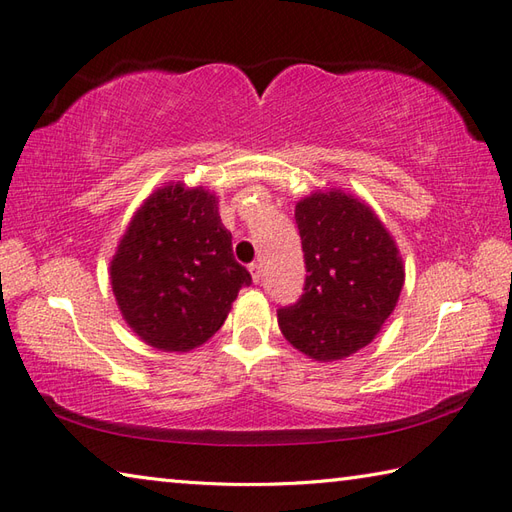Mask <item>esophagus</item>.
I'll return each mask as SVG.
<instances>
[{
    "mask_svg": "<svg viewBox=\"0 0 512 512\" xmlns=\"http://www.w3.org/2000/svg\"><path fill=\"white\" fill-rule=\"evenodd\" d=\"M248 270H250V275H253V281L255 284H259V281H262V277H264V273H262V264L259 262H253L248 266Z\"/></svg>",
    "mask_w": 512,
    "mask_h": 512,
    "instance_id": "obj_1",
    "label": "esophagus"
}]
</instances>
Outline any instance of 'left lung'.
<instances>
[{
	"mask_svg": "<svg viewBox=\"0 0 512 512\" xmlns=\"http://www.w3.org/2000/svg\"><path fill=\"white\" fill-rule=\"evenodd\" d=\"M306 281L279 328L314 361L361 350L394 312L405 268L394 239L367 204L341 191L314 193L295 209Z\"/></svg>",
	"mask_w": 512,
	"mask_h": 512,
	"instance_id": "obj_1",
	"label": "left lung"
}]
</instances>
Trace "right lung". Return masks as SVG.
<instances>
[{
    "instance_id": "1",
    "label": "right lung",
    "mask_w": 512,
    "mask_h": 512,
    "mask_svg": "<svg viewBox=\"0 0 512 512\" xmlns=\"http://www.w3.org/2000/svg\"><path fill=\"white\" fill-rule=\"evenodd\" d=\"M125 321L165 352H187L222 328L237 292L253 284L204 189L165 187L140 206L112 259Z\"/></svg>"
}]
</instances>
